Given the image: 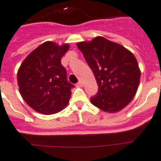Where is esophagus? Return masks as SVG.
<instances>
[{
    "mask_svg": "<svg viewBox=\"0 0 161 161\" xmlns=\"http://www.w3.org/2000/svg\"><path fill=\"white\" fill-rule=\"evenodd\" d=\"M83 86V83H82V82H78V83H77V87H82Z\"/></svg>",
    "mask_w": 161,
    "mask_h": 161,
    "instance_id": "esophagus-1",
    "label": "esophagus"
}]
</instances>
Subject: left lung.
<instances>
[{
  "instance_id": "obj_1",
  "label": "left lung",
  "mask_w": 161,
  "mask_h": 161,
  "mask_svg": "<svg viewBox=\"0 0 161 161\" xmlns=\"http://www.w3.org/2000/svg\"><path fill=\"white\" fill-rule=\"evenodd\" d=\"M77 47L92 70L98 85L91 102L107 113H116L130 103L138 88L141 70L132 52L119 43L98 36Z\"/></svg>"
}]
</instances>
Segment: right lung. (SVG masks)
Listing matches in <instances>:
<instances>
[{
	"label": "right lung",
	"mask_w": 161,
	"mask_h": 161,
	"mask_svg": "<svg viewBox=\"0 0 161 161\" xmlns=\"http://www.w3.org/2000/svg\"><path fill=\"white\" fill-rule=\"evenodd\" d=\"M69 49L68 43L47 41L24 59L17 73L19 90L24 101L35 111L52 114L64 110L74 85L67 81L61 58Z\"/></svg>",
	"instance_id": "right-lung-1"
}]
</instances>
